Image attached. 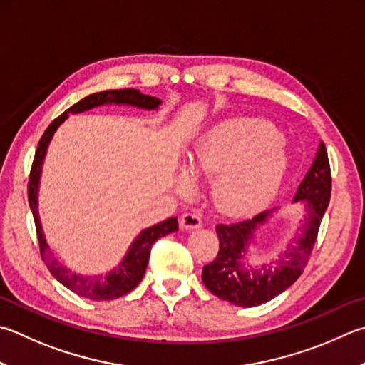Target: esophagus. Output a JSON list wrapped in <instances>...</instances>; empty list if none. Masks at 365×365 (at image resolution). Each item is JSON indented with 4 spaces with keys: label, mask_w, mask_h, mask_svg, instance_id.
<instances>
[{
    "label": "esophagus",
    "mask_w": 365,
    "mask_h": 365,
    "mask_svg": "<svg viewBox=\"0 0 365 365\" xmlns=\"http://www.w3.org/2000/svg\"><path fill=\"white\" fill-rule=\"evenodd\" d=\"M180 227L183 230H195L202 227V218L197 212H187L180 218Z\"/></svg>",
    "instance_id": "1"
}]
</instances>
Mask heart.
<instances>
[{
    "label": "heart",
    "instance_id": "obj_1",
    "mask_svg": "<svg viewBox=\"0 0 365 365\" xmlns=\"http://www.w3.org/2000/svg\"><path fill=\"white\" fill-rule=\"evenodd\" d=\"M287 156L279 134L262 119H233L204 134L187 158L193 177H217L214 196L227 214H247L267 202L279 187ZM190 183L182 178L180 191Z\"/></svg>",
    "mask_w": 365,
    "mask_h": 365
}]
</instances>
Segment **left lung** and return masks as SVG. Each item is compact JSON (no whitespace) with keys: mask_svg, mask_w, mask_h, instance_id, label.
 Returning <instances> with one entry per match:
<instances>
[{"mask_svg":"<svg viewBox=\"0 0 365 365\" xmlns=\"http://www.w3.org/2000/svg\"><path fill=\"white\" fill-rule=\"evenodd\" d=\"M332 177L326 145L319 150L298 187L294 202H303L307 215L295 242L281 254L276 263L258 268L247 267V249L258 225L268 220L273 210H264L249 220L217 225L220 249L214 262L202 268V282L212 294L236 307H258L289 289L303 273L316 242L317 230L330 201Z\"/></svg>","mask_w":365,"mask_h":365,"instance_id":"obj_1","label":"left lung"}]
</instances>
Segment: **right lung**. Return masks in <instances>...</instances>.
I'll return each mask as SVG.
<instances>
[{
	"mask_svg": "<svg viewBox=\"0 0 365 365\" xmlns=\"http://www.w3.org/2000/svg\"><path fill=\"white\" fill-rule=\"evenodd\" d=\"M107 103H118V105H132V107L143 108V110H156L161 105V101L156 97L145 96L137 89H115V91H103L97 92V94H91L84 97L83 101L73 105L67 111L56 118L54 121L49 124V128L44 130L41 140L38 143L35 160L31 164L30 178H29V204L33 212V218H35L36 227V236L39 242V252H41V258L46 263V267L51 271V274L56 279L63 284L65 287L70 289L71 292L78 294L79 297L89 298L94 302H103V300H115V298L123 297L134 290L138 282L142 281L147 269L150 250L151 246L160 240V237L174 233L178 230V223L175 217H170L158 225H153L147 230H143L140 235L135 237V241L130 244L128 254L123 258V262L118 267L110 271L107 274L98 276H83L76 274L65 268L63 264L57 262V258L52 255L48 244H46L41 223H39V214H38V188H39V177H41L43 161L48 151L49 142L54 132L57 130L65 119L68 118V113H83L86 110L101 107V105Z\"/></svg>",
	"mask_w": 365,
	"mask_h": 365,
	"instance_id": "1",
	"label": "right lung"
}]
</instances>
